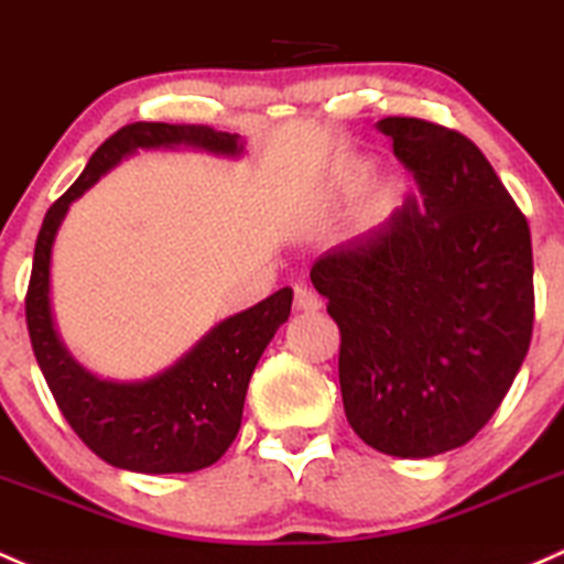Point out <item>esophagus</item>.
I'll use <instances>...</instances> for the list:
<instances>
[{"instance_id": "1", "label": "esophagus", "mask_w": 564, "mask_h": 564, "mask_svg": "<svg viewBox=\"0 0 564 564\" xmlns=\"http://www.w3.org/2000/svg\"><path fill=\"white\" fill-rule=\"evenodd\" d=\"M294 307L305 313H316L318 307H322V300H318V294L313 292V289L297 283V286H294Z\"/></svg>"}]
</instances>
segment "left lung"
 Masks as SVG:
<instances>
[{
	"instance_id": "8db88e82",
	"label": "left lung",
	"mask_w": 564,
	"mask_h": 564,
	"mask_svg": "<svg viewBox=\"0 0 564 564\" xmlns=\"http://www.w3.org/2000/svg\"><path fill=\"white\" fill-rule=\"evenodd\" d=\"M422 199L311 270L340 329L348 424L376 452L465 446L500 408L535 322L524 213L473 140L424 118L378 121Z\"/></svg>"
}]
</instances>
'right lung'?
<instances>
[{
  "label": "right lung",
  "instance_id": "add662e5",
  "mask_svg": "<svg viewBox=\"0 0 564 564\" xmlns=\"http://www.w3.org/2000/svg\"><path fill=\"white\" fill-rule=\"evenodd\" d=\"M192 145L237 156L240 134L188 123H127L88 159L78 181L45 213L34 246L26 292V327L47 389L75 435L99 459L134 473H194L210 467L232 446L242 402L259 357L292 313V289L229 316L192 351L159 376L138 383L99 381L69 357L51 313V251L69 203L138 148Z\"/></svg>",
  "mask_w": 564,
  "mask_h": 564
}]
</instances>
